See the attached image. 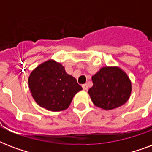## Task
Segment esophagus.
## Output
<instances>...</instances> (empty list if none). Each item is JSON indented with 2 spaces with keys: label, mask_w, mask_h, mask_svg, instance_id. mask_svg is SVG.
<instances>
[{
  "label": "esophagus",
  "mask_w": 152,
  "mask_h": 152,
  "mask_svg": "<svg viewBox=\"0 0 152 152\" xmlns=\"http://www.w3.org/2000/svg\"><path fill=\"white\" fill-rule=\"evenodd\" d=\"M82 88H83V89L84 91H88V85H87V84H83V85H82Z\"/></svg>",
  "instance_id": "esophagus-1"
}]
</instances>
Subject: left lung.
I'll return each mask as SVG.
<instances>
[{"label": "left lung", "instance_id": "8db88e82", "mask_svg": "<svg viewBox=\"0 0 152 152\" xmlns=\"http://www.w3.org/2000/svg\"><path fill=\"white\" fill-rule=\"evenodd\" d=\"M93 86L88 94L93 104L104 110L121 106L129 100L132 82L118 66L102 67L91 77Z\"/></svg>", "mask_w": 152, "mask_h": 152}]
</instances>
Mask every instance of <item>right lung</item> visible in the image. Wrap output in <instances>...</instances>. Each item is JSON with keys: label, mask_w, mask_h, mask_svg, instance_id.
<instances>
[{"label": "right lung", "mask_w": 152, "mask_h": 152, "mask_svg": "<svg viewBox=\"0 0 152 152\" xmlns=\"http://www.w3.org/2000/svg\"><path fill=\"white\" fill-rule=\"evenodd\" d=\"M28 87L36 103L53 112L66 110L75 95L83 89L61 63L53 59L42 62L32 70Z\"/></svg>", "instance_id": "1"}]
</instances>
